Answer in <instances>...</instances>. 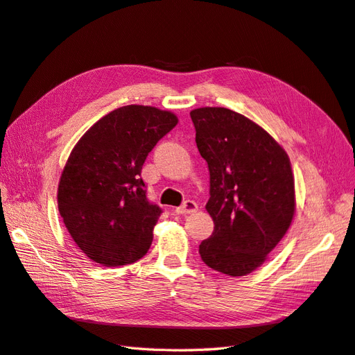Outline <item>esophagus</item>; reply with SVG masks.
Segmentation results:
<instances>
[{
    "instance_id": "34e87169",
    "label": "esophagus",
    "mask_w": 355,
    "mask_h": 355,
    "mask_svg": "<svg viewBox=\"0 0 355 355\" xmlns=\"http://www.w3.org/2000/svg\"><path fill=\"white\" fill-rule=\"evenodd\" d=\"M197 210H198V204L196 201L187 200L180 207L176 209V213L178 214H191V213H196Z\"/></svg>"
}]
</instances>
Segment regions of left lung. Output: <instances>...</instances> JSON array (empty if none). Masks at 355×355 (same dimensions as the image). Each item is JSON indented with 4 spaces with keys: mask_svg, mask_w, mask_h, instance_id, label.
Listing matches in <instances>:
<instances>
[{
    "mask_svg": "<svg viewBox=\"0 0 355 355\" xmlns=\"http://www.w3.org/2000/svg\"><path fill=\"white\" fill-rule=\"evenodd\" d=\"M191 120L209 166L206 209L214 222L200 256L222 274H250L292 223L296 202L290 159L261 125L239 112L207 106L191 111Z\"/></svg>",
    "mask_w": 355,
    "mask_h": 355,
    "instance_id": "8db88e82",
    "label": "left lung"
}]
</instances>
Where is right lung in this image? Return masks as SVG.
<instances>
[{
  "instance_id": "obj_1",
  "label": "right lung",
  "mask_w": 355,
  "mask_h": 355,
  "mask_svg": "<svg viewBox=\"0 0 355 355\" xmlns=\"http://www.w3.org/2000/svg\"><path fill=\"white\" fill-rule=\"evenodd\" d=\"M178 116L154 106L127 105L93 124L62 171L59 213L83 253L103 266L146 254L163 213L146 198L142 166Z\"/></svg>"
}]
</instances>
